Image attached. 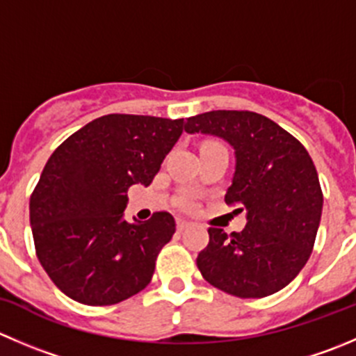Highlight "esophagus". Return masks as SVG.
Masks as SVG:
<instances>
[{"instance_id": "1", "label": "esophagus", "mask_w": 356, "mask_h": 356, "mask_svg": "<svg viewBox=\"0 0 356 356\" xmlns=\"http://www.w3.org/2000/svg\"><path fill=\"white\" fill-rule=\"evenodd\" d=\"M189 226H191V224H189L188 220L177 219V231H179V233H181V231H184V229H188Z\"/></svg>"}]
</instances>
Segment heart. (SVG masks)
<instances>
[{
  "instance_id": "b5f03b06",
  "label": "heart",
  "mask_w": 356,
  "mask_h": 356,
  "mask_svg": "<svg viewBox=\"0 0 356 356\" xmlns=\"http://www.w3.org/2000/svg\"><path fill=\"white\" fill-rule=\"evenodd\" d=\"M193 205H195V200H193L191 196H186V198L182 200V207H184V209H191Z\"/></svg>"
}]
</instances>
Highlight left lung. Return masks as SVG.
Returning <instances> with one entry per match:
<instances>
[{"label": "left lung", "instance_id": "8db88e82", "mask_svg": "<svg viewBox=\"0 0 356 356\" xmlns=\"http://www.w3.org/2000/svg\"><path fill=\"white\" fill-rule=\"evenodd\" d=\"M184 129L222 137L234 147L236 170L224 200L247 213L240 233L227 236L209 227V245L196 257L202 277L241 299L282 291L308 262L322 217L312 156L287 130L252 111L202 113Z\"/></svg>", "mask_w": 356, "mask_h": 356}]
</instances>
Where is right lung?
<instances>
[{"instance_id": "add662e5", "label": "right lung", "mask_w": 356, "mask_h": 356, "mask_svg": "<svg viewBox=\"0 0 356 356\" xmlns=\"http://www.w3.org/2000/svg\"><path fill=\"white\" fill-rule=\"evenodd\" d=\"M182 129V118L106 115L48 158L29 200L31 229L43 270L67 298L111 306L147 287L175 220L154 212L127 222V193L153 182Z\"/></svg>"}]
</instances>
